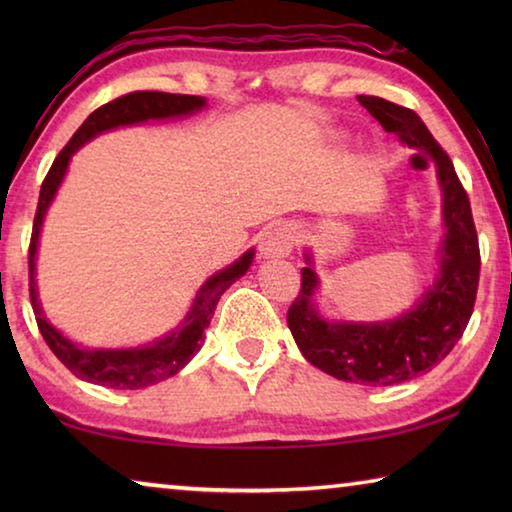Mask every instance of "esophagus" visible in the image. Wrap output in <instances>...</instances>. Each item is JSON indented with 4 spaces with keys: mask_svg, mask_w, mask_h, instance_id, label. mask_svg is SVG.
I'll list each match as a JSON object with an SVG mask.
<instances>
[{
    "mask_svg": "<svg viewBox=\"0 0 512 512\" xmlns=\"http://www.w3.org/2000/svg\"><path fill=\"white\" fill-rule=\"evenodd\" d=\"M293 244H296V230H293L291 225L275 223L262 235V241H259V255L264 259L287 257L293 250Z\"/></svg>",
    "mask_w": 512,
    "mask_h": 512,
    "instance_id": "esophagus-1",
    "label": "esophagus"
}]
</instances>
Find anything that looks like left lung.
Listing matches in <instances>:
<instances>
[{"instance_id":"8db88e82","label":"left lung","mask_w":512,"mask_h":512,"mask_svg":"<svg viewBox=\"0 0 512 512\" xmlns=\"http://www.w3.org/2000/svg\"><path fill=\"white\" fill-rule=\"evenodd\" d=\"M359 103L386 133H395L411 149L431 153L436 162L447 230L440 246V275L400 318L386 323H332L316 309L318 275L307 255L309 266L300 271V293L291 302L287 323L311 366L354 384L393 386L429 372L463 336L479 289V237L470 198L454 164L424 121L413 110L379 97L361 94Z\"/></svg>"}]
</instances>
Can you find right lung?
I'll return each mask as SVG.
<instances>
[{
	"instance_id": "add662e5",
	"label": "right lung",
	"mask_w": 512,
	"mask_h": 512,
	"mask_svg": "<svg viewBox=\"0 0 512 512\" xmlns=\"http://www.w3.org/2000/svg\"><path fill=\"white\" fill-rule=\"evenodd\" d=\"M205 108L203 97H192V94H169V92H131L124 94L115 101L106 103L92 112V115L83 121L79 131L74 133L72 140L65 144V149L56 155L54 164H51L49 173L42 180L40 198L36 219H33V232L29 244V296L31 307L36 314V323L42 334V339L49 345V350L56 354L60 363L76 375L79 379L90 381V384L117 388V391H137V388H146L158 384V381L173 377L178 370H183L189 359L201 350L205 329L210 325L214 316L216 302L223 296V291L230 287L232 282L244 275L250 264H253L255 250L241 255L235 264L223 268L216 275L207 280L201 291L196 293V300L192 309H189L187 318L180 323L178 329L164 339L144 345V348H128V350H92L83 348V345L65 339L58 329L49 323L40 309L38 300V287H36V253H38V239L42 230V221H45L47 207L54 201L60 183H63L69 158L81 149L85 142H90L94 135L117 126L128 124H142L149 119H169V117H183L192 115V112Z\"/></svg>"
}]
</instances>
